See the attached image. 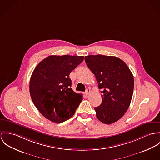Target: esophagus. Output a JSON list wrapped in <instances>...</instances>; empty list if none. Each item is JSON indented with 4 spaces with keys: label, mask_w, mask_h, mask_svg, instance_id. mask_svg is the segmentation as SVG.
<instances>
[{
    "label": "esophagus",
    "mask_w": 160,
    "mask_h": 160,
    "mask_svg": "<svg viewBox=\"0 0 160 160\" xmlns=\"http://www.w3.org/2000/svg\"><path fill=\"white\" fill-rule=\"evenodd\" d=\"M90 91H90L89 89H87V91H86V92H85V94H86L87 95H88L90 93Z\"/></svg>",
    "instance_id": "esophagus-1"
}]
</instances>
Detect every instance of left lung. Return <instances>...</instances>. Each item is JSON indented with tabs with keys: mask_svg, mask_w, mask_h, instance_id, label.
<instances>
[{
	"mask_svg": "<svg viewBox=\"0 0 160 160\" xmlns=\"http://www.w3.org/2000/svg\"><path fill=\"white\" fill-rule=\"evenodd\" d=\"M86 64L102 89V103L94 107L98 119L105 124L120 120L130 105L134 77L123 61L115 56L89 55Z\"/></svg>",
	"mask_w": 160,
	"mask_h": 160,
	"instance_id": "left-lung-1",
	"label": "left lung"
}]
</instances>
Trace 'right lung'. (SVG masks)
Here are the masks:
<instances>
[{
    "instance_id": "1",
    "label": "right lung",
    "mask_w": 160,
    "mask_h": 160,
    "mask_svg": "<svg viewBox=\"0 0 160 160\" xmlns=\"http://www.w3.org/2000/svg\"><path fill=\"white\" fill-rule=\"evenodd\" d=\"M83 59V56L52 55L36 66L30 79V95L47 119L58 123L74 115L83 99L72 90L69 74Z\"/></svg>"
}]
</instances>
